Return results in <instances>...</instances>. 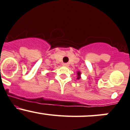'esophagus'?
<instances>
[{"label": "esophagus", "instance_id": "obj_1", "mask_svg": "<svg viewBox=\"0 0 130 130\" xmlns=\"http://www.w3.org/2000/svg\"><path fill=\"white\" fill-rule=\"evenodd\" d=\"M63 65L65 67H69V64L68 63H63Z\"/></svg>", "mask_w": 130, "mask_h": 130}]
</instances>
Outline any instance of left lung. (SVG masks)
<instances>
[{"label": "left lung", "mask_w": 130, "mask_h": 130, "mask_svg": "<svg viewBox=\"0 0 130 130\" xmlns=\"http://www.w3.org/2000/svg\"><path fill=\"white\" fill-rule=\"evenodd\" d=\"M80 75H81V73H80V72H77V79H78V80L80 79V78H81V76H80Z\"/></svg>", "instance_id": "obj_1"}]
</instances>
